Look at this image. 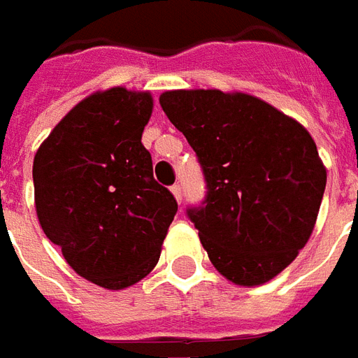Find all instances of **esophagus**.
I'll return each mask as SVG.
<instances>
[{"instance_id": "obj_1", "label": "esophagus", "mask_w": 358, "mask_h": 358, "mask_svg": "<svg viewBox=\"0 0 358 358\" xmlns=\"http://www.w3.org/2000/svg\"><path fill=\"white\" fill-rule=\"evenodd\" d=\"M172 195H174V199L178 203H182V187H180V184H174V186L171 187Z\"/></svg>"}]
</instances>
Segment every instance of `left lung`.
Wrapping results in <instances>:
<instances>
[{"instance_id": "1", "label": "left lung", "mask_w": 358, "mask_h": 358, "mask_svg": "<svg viewBox=\"0 0 358 358\" xmlns=\"http://www.w3.org/2000/svg\"><path fill=\"white\" fill-rule=\"evenodd\" d=\"M159 103L205 174L207 197L187 215L213 266L243 287L270 282L315 230L326 166L313 136L243 92L171 90Z\"/></svg>"}]
</instances>
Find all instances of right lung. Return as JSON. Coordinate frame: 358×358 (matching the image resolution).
<instances>
[{
    "label": "right lung",
    "instance_id": "add662e5",
    "mask_svg": "<svg viewBox=\"0 0 358 358\" xmlns=\"http://www.w3.org/2000/svg\"><path fill=\"white\" fill-rule=\"evenodd\" d=\"M149 92L115 86L82 99L34 155L36 215L69 266L105 289H124L155 268L178 210L153 178L141 134Z\"/></svg>",
    "mask_w": 358,
    "mask_h": 358
}]
</instances>
